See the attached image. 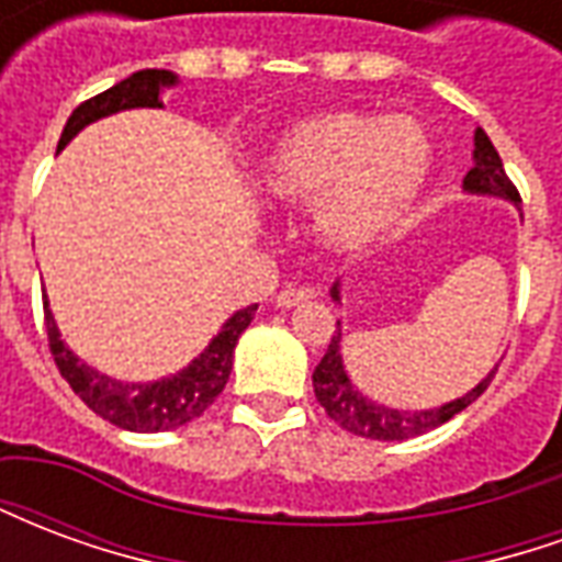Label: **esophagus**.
Instances as JSON below:
<instances>
[{
	"label": "esophagus",
	"instance_id": "34e87169",
	"mask_svg": "<svg viewBox=\"0 0 562 562\" xmlns=\"http://www.w3.org/2000/svg\"><path fill=\"white\" fill-rule=\"evenodd\" d=\"M310 297H313V292H306V289H285V292L277 294V306H280V310H289V306L304 304Z\"/></svg>",
	"mask_w": 562,
	"mask_h": 562
}]
</instances>
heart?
<instances>
[{
    "label": "heart",
    "mask_w": 562,
    "mask_h": 562,
    "mask_svg": "<svg viewBox=\"0 0 562 562\" xmlns=\"http://www.w3.org/2000/svg\"><path fill=\"white\" fill-rule=\"evenodd\" d=\"M434 168V140L413 116L328 111L282 132L258 186L270 201L313 204V232L337 252L376 244L413 210Z\"/></svg>",
    "instance_id": "1"
}]
</instances>
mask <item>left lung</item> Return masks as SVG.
<instances>
[{"mask_svg": "<svg viewBox=\"0 0 562 562\" xmlns=\"http://www.w3.org/2000/svg\"><path fill=\"white\" fill-rule=\"evenodd\" d=\"M463 189L472 192V195H496L506 198L512 204H520L518 189L508 180L506 168H503V159H499V153L494 149L491 138L484 135V128H475L472 168L467 171V177H463ZM330 297L340 301V282H334ZM337 328H340V322H337ZM340 340L342 330H337V334L330 337V346L328 352H325V358H322L316 370H313V391H316V401L325 406L328 418H334V422L340 424L342 430H349V434L355 436H364V439L394 442V439H409V436L427 434V430H434L439 424H446L448 418H454L458 413H463L472 401H479L496 373L494 367L475 389L467 391L458 401L436 406V409H422V413L391 409V406H382V403L370 401V397H364L361 391L355 389L352 379L346 373V367H342Z\"/></svg>", "mask_w": 562, "mask_h": 562, "instance_id": "1", "label": "left lung"}]
</instances>
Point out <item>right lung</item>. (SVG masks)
I'll return each mask as SVG.
<instances>
[{"label": "right lung", "mask_w": 562, "mask_h": 562, "mask_svg": "<svg viewBox=\"0 0 562 562\" xmlns=\"http://www.w3.org/2000/svg\"><path fill=\"white\" fill-rule=\"evenodd\" d=\"M173 83H177V75L165 71V68H144V71L128 75L111 90L92 95L71 111L56 149L66 147L80 128H87L102 116L132 111V108H161V90L173 87ZM256 310L258 304L237 310L192 364L183 367L173 376L156 379V382H120V379L104 376L90 364H83L78 355L59 340V328H56L47 301H44V325H47V342H50V355H54L59 373L92 413L102 415L104 422L116 424L123 430L159 434V430L183 427L220 397L225 382L232 376L234 346L240 340V334L249 328Z\"/></svg>", "instance_id": "right-lung-1"}]
</instances>
